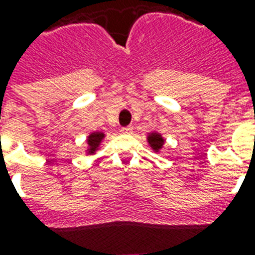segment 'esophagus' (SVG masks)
<instances>
[{"mask_svg": "<svg viewBox=\"0 0 255 255\" xmlns=\"http://www.w3.org/2000/svg\"><path fill=\"white\" fill-rule=\"evenodd\" d=\"M122 133H127V135H129V133H132V127L131 126H128V127H123L122 129Z\"/></svg>", "mask_w": 255, "mask_h": 255, "instance_id": "34e87169", "label": "esophagus"}]
</instances>
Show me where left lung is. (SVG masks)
Here are the masks:
<instances>
[{"label": "left lung", "mask_w": 255, "mask_h": 255, "mask_svg": "<svg viewBox=\"0 0 255 255\" xmlns=\"http://www.w3.org/2000/svg\"><path fill=\"white\" fill-rule=\"evenodd\" d=\"M147 141H148V145L155 151V152H159V151L163 148V145H164V141L166 140H164V137H163L159 132L153 131L147 135Z\"/></svg>", "instance_id": "1"}]
</instances>
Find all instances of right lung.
Returning a JSON list of instances; mask_svg holds the SVG:
<instances>
[{"instance_id":"1","label":"right lung","mask_w":255,"mask_h":255,"mask_svg":"<svg viewBox=\"0 0 255 255\" xmlns=\"http://www.w3.org/2000/svg\"><path fill=\"white\" fill-rule=\"evenodd\" d=\"M106 137V135L103 132H91L87 137V144H88V148H87V153L88 155H93L96 152L100 144H102L103 139Z\"/></svg>"}]
</instances>
